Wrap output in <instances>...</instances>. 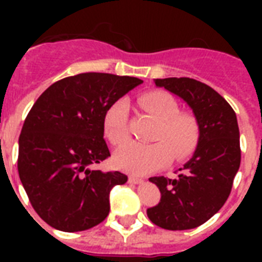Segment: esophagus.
I'll return each instance as SVG.
<instances>
[{"mask_svg": "<svg viewBox=\"0 0 262 262\" xmlns=\"http://www.w3.org/2000/svg\"><path fill=\"white\" fill-rule=\"evenodd\" d=\"M143 181H144L143 178H140V177H136V175H130V177H129V182H130V183H141Z\"/></svg>", "mask_w": 262, "mask_h": 262, "instance_id": "1", "label": "esophagus"}]
</instances>
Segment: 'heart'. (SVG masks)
I'll list each match as a JSON object with an SVG mask.
<instances>
[{
    "mask_svg": "<svg viewBox=\"0 0 262 262\" xmlns=\"http://www.w3.org/2000/svg\"><path fill=\"white\" fill-rule=\"evenodd\" d=\"M140 106L159 119L151 144L127 143L114 154L115 166L136 175H145L159 170L168 163L171 155L182 159L190 155L199 144L200 127L194 115L178 111V104L171 95L163 91L145 92L139 98ZM126 100L119 99L104 113L103 130L113 145H121L127 140Z\"/></svg>",
    "mask_w": 262,
    "mask_h": 262,
    "instance_id": "b5f03b06",
    "label": "heart"
}]
</instances>
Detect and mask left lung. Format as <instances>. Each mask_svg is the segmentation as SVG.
I'll return each mask as SVG.
<instances>
[{
	"label": "left lung",
	"instance_id": "8db88e82",
	"mask_svg": "<svg viewBox=\"0 0 262 262\" xmlns=\"http://www.w3.org/2000/svg\"><path fill=\"white\" fill-rule=\"evenodd\" d=\"M189 104L200 127L199 144L175 179L149 178L160 190L158 205L148 208L152 223L166 230H190L209 220L227 201L241 164L235 111L207 84L189 77L155 79Z\"/></svg>",
	"mask_w": 262,
	"mask_h": 262
}]
</instances>
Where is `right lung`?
Listing matches in <instances>:
<instances>
[{
    "instance_id": "1",
    "label": "right lung",
    "mask_w": 262,
    "mask_h": 262,
    "mask_svg": "<svg viewBox=\"0 0 262 262\" xmlns=\"http://www.w3.org/2000/svg\"><path fill=\"white\" fill-rule=\"evenodd\" d=\"M141 83L129 76L80 73L50 85L34 103L18 137L17 170L31 205L49 226L84 231L107 217L110 190L127 177L98 168L110 156L103 117Z\"/></svg>"
}]
</instances>
